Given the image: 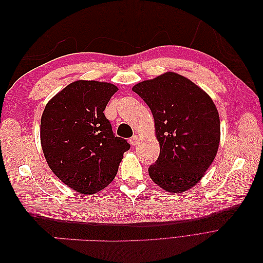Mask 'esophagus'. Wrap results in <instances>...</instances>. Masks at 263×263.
<instances>
[{"mask_svg":"<svg viewBox=\"0 0 263 263\" xmlns=\"http://www.w3.org/2000/svg\"><path fill=\"white\" fill-rule=\"evenodd\" d=\"M129 142L132 146H136L138 144V136H136V135H134V136L129 139Z\"/></svg>","mask_w":263,"mask_h":263,"instance_id":"1","label":"esophagus"}]
</instances>
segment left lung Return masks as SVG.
Masks as SVG:
<instances>
[{
    "mask_svg": "<svg viewBox=\"0 0 263 263\" xmlns=\"http://www.w3.org/2000/svg\"><path fill=\"white\" fill-rule=\"evenodd\" d=\"M155 118L160 155L149 166L156 184L182 193L203 178L214 161L220 139L217 108L189 79L166 72L133 86Z\"/></svg>",
    "mask_w": 263,
    "mask_h": 263,
    "instance_id": "left-lung-1",
    "label": "left lung"
}]
</instances>
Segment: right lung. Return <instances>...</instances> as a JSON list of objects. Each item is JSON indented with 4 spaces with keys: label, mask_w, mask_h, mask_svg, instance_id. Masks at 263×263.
I'll return each mask as SVG.
<instances>
[{
    "label": "right lung",
    "mask_w": 263,
    "mask_h": 263,
    "mask_svg": "<svg viewBox=\"0 0 263 263\" xmlns=\"http://www.w3.org/2000/svg\"><path fill=\"white\" fill-rule=\"evenodd\" d=\"M117 86L79 80L48 102L41 122V141L51 171L82 194L107 186L130 145L116 137L104 109Z\"/></svg>",
    "instance_id": "right-lung-1"
}]
</instances>
